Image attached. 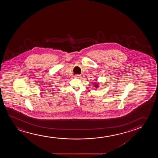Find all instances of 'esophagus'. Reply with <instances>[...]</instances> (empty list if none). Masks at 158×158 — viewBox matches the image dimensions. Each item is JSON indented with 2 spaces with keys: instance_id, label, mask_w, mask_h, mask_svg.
Wrapping results in <instances>:
<instances>
[{
  "instance_id": "obj_1",
  "label": "esophagus",
  "mask_w": 158,
  "mask_h": 158,
  "mask_svg": "<svg viewBox=\"0 0 158 158\" xmlns=\"http://www.w3.org/2000/svg\"><path fill=\"white\" fill-rule=\"evenodd\" d=\"M74 78H80L81 77V75H79V74H76V75H74Z\"/></svg>"
}]
</instances>
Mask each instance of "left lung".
I'll list each match as a JSON object with an SVG mask.
<instances>
[{"label": "left lung", "instance_id": "1", "mask_svg": "<svg viewBox=\"0 0 158 158\" xmlns=\"http://www.w3.org/2000/svg\"><path fill=\"white\" fill-rule=\"evenodd\" d=\"M95 87H98V84H97V83H96V84H95Z\"/></svg>", "mask_w": 158, "mask_h": 158}]
</instances>
